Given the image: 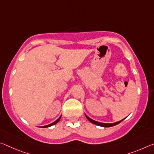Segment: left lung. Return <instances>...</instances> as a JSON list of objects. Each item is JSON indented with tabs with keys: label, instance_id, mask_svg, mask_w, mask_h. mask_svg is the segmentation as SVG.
Listing matches in <instances>:
<instances>
[{
	"label": "left lung",
	"instance_id": "obj_1",
	"mask_svg": "<svg viewBox=\"0 0 154 154\" xmlns=\"http://www.w3.org/2000/svg\"><path fill=\"white\" fill-rule=\"evenodd\" d=\"M85 115H86L87 119L90 122V123H93V124H94V125H99V126H101V127H103V128H109V127H112V126L116 125L117 124L120 123L121 121H123L124 120V119H125H125H122V120H121V121L115 122V123H101V122H98V121H94V120H92V119H90V117L88 116L86 114H85Z\"/></svg>",
	"mask_w": 154,
	"mask_h": 154
}]
</instances>
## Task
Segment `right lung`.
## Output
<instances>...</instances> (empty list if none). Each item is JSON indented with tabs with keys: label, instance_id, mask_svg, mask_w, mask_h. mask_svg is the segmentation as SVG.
<instances>
[{
	"label": "right lung",
	"instance_id": "right-lung-1",
	"mask_svg": "<svg viewBox=\"0 0 154 154\" xmlns=\"http://www.w3.org/2000/svg\"><path fill=\"white\" fill-rule=\"evenodd\" d=\"M61 116H62V115H61L59 118H58L57 120H56L55 121H54L53 122V123H51V124H49V125H45V126H42V127H40V128H48V127H51V126H52V125H55L56 123H57L58 122H59V121L60 120V119H61Z\"/></svg>",
	"mask_w": 154,
	"mask_h": 154
}]
</instances>
